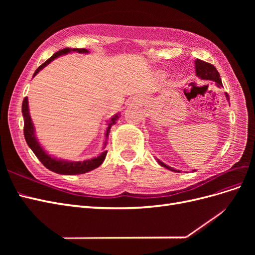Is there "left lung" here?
Instances as JSON below:
<instances>
[{
	"label": "left lung",
	"mask_w": 255,
	"mask_h": 255,
	"mask_svg": "<svg viewBox=\"0 0 255 255\" xmlns=\"http://www.w3.org/2000/svg\"><path fill=\"white\" fill-rule=\"evenodd\" d=\"M196 73H197V75L199 76L200 79L213 81V82L216 83V85H217L218 87H223L221 79H220V75H219V72L217 71V69H216L213 65L208 64V63H205V61H203V60L197 59L196 60ZM226 98L228 100H230L229 95L227 94V92H226ZM157 163L160 166H163V167L169 169V170L175 171V172H180V170H175V169H173L172 167H169L168 165H165L163 161H160L159 159H157Z\"/></svg>",
	"instance_id": "obj_1"
}]
</instances>
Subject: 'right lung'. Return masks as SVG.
<instances>
[{
    "instance_id": "1",
    "label": "right lung",
    "mask_w": 255,
    "mask_h": 255,
    "mask_svg": "<svg viewBox=\"0 0 255 255\" xmlns=\"http://www.w3.org/2000/svg\"><path fill=\"white\" fill-rule=\"evenodd\" d=\"M70 52L88 53V50H86V49L66 48V49H63V50L56 52L55 54H53V56H51L47 61H44V63L41 66L38 67V69L35 71V73L33 75V78L40 70H42V69L45 66L49 65L52 60H54L56 57H58L60 55H65V54H68ZM22 115H23V119H24V137H25V140H26L29 148L32 149V151L37 156V158L39 159L42 163V165L45 168H48L49 170L55 172V173L66 174V175L82 174V173H86L88 171L94 170V169L98 168L104 161V159L106 157L107 151L102 152L98 157L91 158V159H86L84 161H69V160H63V159H57L55 157H52L51 155H49V154L43 150V148L40 145V143L38 142L37 138L35 136V128H34V125L32 122V118H30V116H29L28 101H27L26 97L24 98V100H23V103H22ZM119 117H120V115L117 114V115H115L114 117L111 119V121L109 123V128H107L106 134H105L106 139H107V137H109V133H110L112 126L116 125V122H117ZM105 145H106V141L104 143V146Z\"/></svg>"
}]
</instances>
